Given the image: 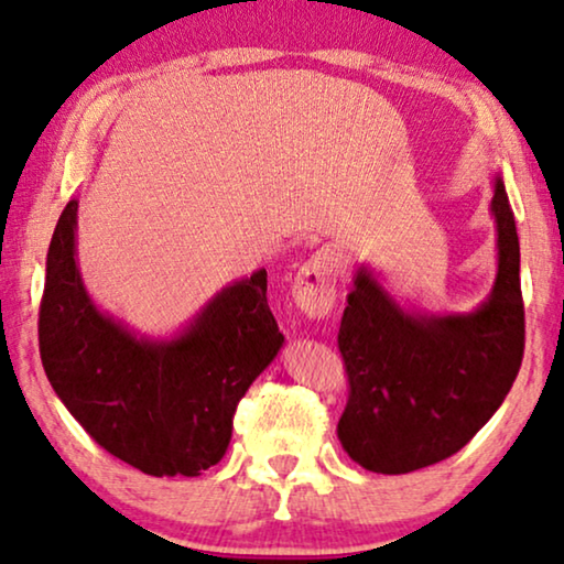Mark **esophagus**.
I'll return each instance as SVG.
<instances>
[{"label": "esophagus", "instance_id": "esophagus-1", "mask_svg": "<svg viewBox=\"0 0 564 564\" xmlns=\"http://www.w3.org/2000/svg\"><path fill=\"white\" fill-rule=\"evenodd\" d=\"M339 273H343V256L332 248L316 250L293 275V304L312 319H324L337 301Z\"/></svg>", "mask_w": 564, "mask_h": 564}]
</instances>
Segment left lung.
Listing matches in <instances>:
<instances>
[{
	"label": "left lung",
	"mask_w": 564,
	"mask_h": 564,
	"mask_svg": "<svg viewBox=\"0 0 564 564\" xmlns=\"http://www.w3.org/2000/svg\"><path fill=\"white\" fill-rule=\"evenodd\" d=\"M496 281L473 312L403 306L360 263L339 324L350 401L337 424L347 455L401 475L463 449L511 391L523 355L519 235L503 178L494 176Z\"/></svg>",
	"instance_id": "1"
}]
</instances>
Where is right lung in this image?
<instances>
[{"label": "right lung", "mask_w": 564, "mask_h": 564, "mask_svg": "<svg viewBox=\"0 0 564 564\" xmlns=\"http://www.w3.org/2000/svg\"><path fill=\"white\" fill-rule=\"evenodd\" d=\"M76 227L70 199L47 248L37 322L45 376L109 455L155 478H196L225 457L237 401L283 347L265 268L221 285L173 335L150 337L86 291Z\"/></svg>", "instance_id": "right-lung-1"}]
</instances>
